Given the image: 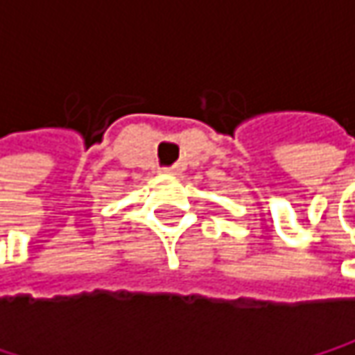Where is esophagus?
<instances>
[{"label": "esophagus", "mask_w": 355, "mask_h": 355, "mask_svg": "<svg viewBox=\"0 0 355 355\" xmlns=\"http://www.w3.org/2000/svg\"><path fill=\"white\" fill-rule=\"evenodd\" d=\"M162 175H178L177 166H168V168H160Z\"/></svg>", "instance_id": "obj_1"}]
</instances>
